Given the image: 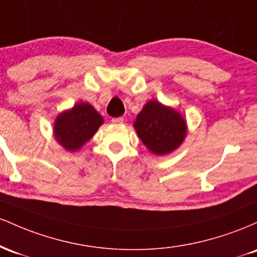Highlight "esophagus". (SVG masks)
<instances>
[{"instance_id": "esophagus-1", "label": "esophagus", "mask_w": 257, "mask_h": 257, "mask_svg": "<svg viewBox=\"0 0 257 257\" xmlns=\"http://www.w3.org/2000/svg\"><path fill=\"white\" fill-rule=\"evenodd\" d=\"M111 120L114 124H122V123L124 122V118H123V117H117V118H112Z\"/></svg>"}]
</instances>
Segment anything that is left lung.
<instances>
[{
	"label": "left lung",
	"mask_w": 257,
	"mask_h": 257,
	"mask_svg": "<svg viewBox=\"0 0 257 257\" xmlns=\"http://www.w3.org/2000/svg\"><path fill=\"white\" fill-rule=\"evenodd\" d=\"M134 126L147 149L161 156L174 151L186 137L184 118L175 110L155 100L144 106Z\"/></svg>",
	"instance_id": "obj_1"
}]
</instances>
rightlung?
I'll use <instances>...</instances> for the list:
<instances>
[{"label":"right lung","instance_id":"right-lung-1","mask_svg":"<svg viewBox=\"0 0 257 257\" xmlns=\"http://www.w3.org/2000/svg\"><path fill=\"white\" fill-rule=\"evenodd\" d=\"M104 119L93 106L79 102L72 110L63 112L55 120V139L69 151H76L93 137Z\"/></svg>","mask_w":257,"mask_h":257}]
</instances>
